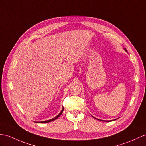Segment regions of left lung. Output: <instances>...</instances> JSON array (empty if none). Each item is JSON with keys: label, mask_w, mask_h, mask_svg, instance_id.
<instances>
[{"label": "left lung", "mask_w": 146, "mask_h": 146, "mask_svg": "<svg viewBox=\"0 0 146 146\" xmlns=\"http://www.w3.org/2000/svg\"><path fill=\"white\" fill-rule=\"evenodd\" d=\"M124 50H125L126 51H127L126 49H124ZM93 117H94V116H93ZM95 119H97V118H95ZM98 120H100V119H98ZM100 121H104V120H100ZM111 121H113V120H111ZM106 121V122H110V121Z\"/></svg>", "instance_id": "left-lung-1"}]
</instances>
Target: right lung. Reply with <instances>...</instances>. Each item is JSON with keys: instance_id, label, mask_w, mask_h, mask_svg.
Masks as SVG:
<instances>
[{"instance_id": "right-lung-1", "label": "right lung", "mask_w": 146, "mask_h": 146, "mask_svg": "<svg viewBox=\"0 0 146 146\" xmlns=\"http://www.w3.org/2000/svg\"><path fill=\"white\" fill-rule=\"evenodd\" d=\"M63 110H64V108H62V111H61V113H60L58 116H56V117H54V118L51 119H49V120H47V121H39V122H36V121H35V123H49V122H51V121H54V120H55L56 119H58L59 117L61 115V114H62V112H63Z\"/></svg>"}]
</instances>
